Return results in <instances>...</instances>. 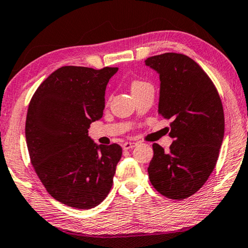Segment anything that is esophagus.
Wrapping results in <instances>:
<instances>
[{
  "instance_id": "esophagus-1",
  "label": "esophagus",
  "mask_w": 248,
  "mask_h": 248,
  "mask_svg": "<svg viewBox=\"0 0 248 248\" xmlns=\"http://www.w3.org/2000/svg\"><path fill=\"white\" fill-rule=\"evenodd\" d=\"M137 145L136 143H132V142H125L123 144V150H131V148L135 147Z\"/></svg>"
}]
</instances>
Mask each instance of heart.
Listing matches in <instances>:
<instances>
[{"label": "heart", "instance_id": "1", "mask_svg": "<svg viewBox=\"0 0 248 248\" xmlns=\"http://www.w3.org/2000/svg\"><path fill=\"white\" fill-rule=\"evenodd\" d=\"M146 85H148V84H147V83H145V82L134 81V82L132 83V92H135V91H137V90L143 89V87L146 86Z\"/></svg>", "mask_w": 248, "mask_h": 248}]
</instances>
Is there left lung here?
<instances>
[{"instance_id": "obj_1", "label": "left lung", "mask_w": 248, "mask_h": 248, "mask_svg": "<svg viewBox=\"0 0 248 248\" xmlns=\"http://www.w3.org/2000/svg\"><path fill=\"white\" fill-rule=\"evenodd\" d=\"M146 66L159 75L158 114L172 119L170 151L153 144L148 177L173 200L195 194L208 180L224 139L223 105L216 87L195 61L177 53L151 56Z\"/></svg>"}]
</instances>
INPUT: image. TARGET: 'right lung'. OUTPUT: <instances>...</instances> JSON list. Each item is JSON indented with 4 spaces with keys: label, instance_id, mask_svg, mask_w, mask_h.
<instances>
[{
    "label": "right lung",
    "instance_id": "add662e5",
    "mask_svg": "<svg viewBox=\"0 0 248 248\" xmlns=\"http://www.w3.org/2000/svg\"><path fill=\"white\" fill-rule=\"evenodd\" d=\"M117 71L60 67L30 102L25 137L31 163L49 195L70 207L97 206L113 185L122 147L97 145L89 128L103 116L106 85Z\"/></svg>",
    "mask_w": 248,
    "mask_h": 248
}]
</instances>
